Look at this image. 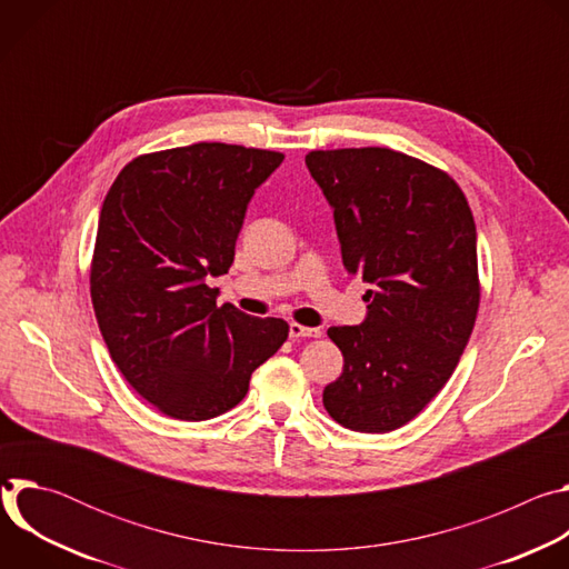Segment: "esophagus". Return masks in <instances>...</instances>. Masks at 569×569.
<instances>
[{
    "instance_id": "34e87169",
    "label": "esophagus",
    "mask_w": 569,
    "mask_h": 569,
    "mask_svg": "<svg viewBox=\"0 0 569 569\" xmlns=\"http://www.w3.org/2000/svg\"><path fill=\"white\" fill-rule=\"evenodd\" d=\"M319 336H321L319 329L303 327V323H297V321L290 323V338H292V340H299V338H319Z\"/></svg>"
}]
</instances>
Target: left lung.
<instances>
[{
  "label": "left lung",
  "instance_id": "8db88e82",
  "mask_svg": "<svg viewBox=\"0 0 569 569\" xmlns=\"http://www.w3.org/2000/svg\"><path fill=\"white\" fill-rule=\"evenodd\" d=\"M345 268L371 283L360 327H331L342 376L323 408L356 432L410 423L452 376L479 310L477 233L459 184L391 148L310 150Z\"/></svg>",
  "mask_w": 569,
  "mask_h": 569
}]
</instances>
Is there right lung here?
Wrapping results in <instances>:
<instances>
[{
	"mask_svg": "<svg viewBox=\"0 0 569 569\" xmlns=\"http://www.w3.org/2000/svg\"><path fill=\"white\" fill-rule=\"evenodd\" d=\"M281 161L277 150L200 141L134 157L106 196L94 315L114 365L161 415H224L288 340V321L216 306L204 283L231 268L248 202Z\"/></svg>",
	"mask_w": 569,
	"mask_h": 569,
	"instance_id": "obj_1",
	"label": "right lung"
}]
</instances>
